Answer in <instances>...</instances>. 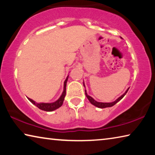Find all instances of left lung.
<instances>
[{
  "label": "left lung",
  "mask_w": 155,
  "mask_h": 155,
  "mask_svg": "<svg viewBox=\"0 0 155 155\" xmlns=\"http://www.w3.org/2000/svg\"><path fill=\"white\" fill-rule=\"evenodd\" d=\"M83 85H84V84H83ZM85 86V85H84ZM129 89V88H128ZM128 90L126 91V92L123 94V95H122L120 97H119L118 98H117L116 101H115L114 102H112V103H99V102H97V101H96L95 100H94L93 98H91V96H90L89 95H87V92H86V90H85V95H86V97H87V99L89 100V101H90V103L93 104V105H94V106H96V107H98V108H101V109H103V108H106V107H112V106H114V104H116L117 102H119L120 100H121L123 97H124L125 95H126V94L127 93V91H128Z\"/></svg>",
  "instance_id": "8db88e82"
}]
</instances>
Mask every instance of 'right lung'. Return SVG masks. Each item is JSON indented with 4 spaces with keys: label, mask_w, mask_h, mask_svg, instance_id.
Segmentation results:
<instances>
[{
    "label": "right lung",
    "mask_w": 155,
    "mask_h": 155,
    "mask_svg": "<svg viewBox=\"0 0 155 155\" xmlns=\"http://www.w3.org/2000/svg\"><path fill=\"white\" fill-rule=\"evenodd\" d=\"M68 78V77H67L66 79H65V81H64V91H63L61 96H60V98L58 100H57V101L54 102V103H35V101H33L32 99L28 98V99L29 100V101L33 104H35L36 107H38L39 109L43 110V111H54V110H55L59 108V107H61L62 104H63V103H64V98H65V94H66V83H67Z\"/></svg>",
    "instance_id": "obj_1"
}]
</instances>
